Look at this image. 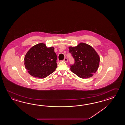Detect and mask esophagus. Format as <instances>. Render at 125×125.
<instances>
[{
	"label": "esophagus",
	"mask_w": 125,
	"mask_h": 125,
	"mask_svg": "<svg viewBox=\"0 0 125 125\" xmlns=\"http://www.w3.org/2000/svg\"><path fill=\"white\" fill-rule=\"evenodd\" d=\"M64 62H68V59L67 58H64V60H63Z\"/></svg>",
	"instance_id": "obj_1"
}]
</instances>
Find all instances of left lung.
<instances>
[{
	"label": "left lung",
	"mask_w": 125,
	"mask_h": 125,
	"mask_svg": "<svg viewBox=\"0 0 125 125\" xmlns=\"http://www.w3.org/2000/svg\"><path fill=\"white\" fill-rule=\"evenodd\" d=\"M69 52L75 63L70 65V70L80 78L87 79L94 75L99 65L100 57L91 46L80 43L76 46H70Z\"/></svg>",
	"instance_id": "1"
}]
</instances>
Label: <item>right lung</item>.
Wrapping results in <instances>:
<instances>
[{"instance_id":"add662e5","label":"right lung","mask_w":125,"mask_h":125,"mask_svg":"<svg viewBox=\"0 0 125 125\" xmlns=\"http://www.w3.org/2000/svg\"><path fill=\"white\" fill-rule=\"evenodd\" d=\"M54 47H47L46 44L39 43L33 46L24 57V65L31 76L39 79L45 78L56 69L57 55Z\"/></svg>"}]
</instances>
